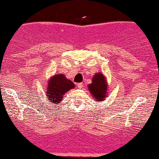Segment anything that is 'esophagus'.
Wrapping results in <instances>:
<instances>
[{
	"label": "esophagus",
	"mask_w": 159,
	"mask_h": 159,
	"mask_svg": "<svg viewBox=\"0 0 159 159\" xmlns=\"http://www.w3.org/2000/svg\"><path fill=\"white\" fill-rule=\"evenodd\" d=\"M77 87L79 88H82V87H83V84H82V83H78L77 84Z\"/></svg>",
	"instance_id": "esophagus-1"
}]
</instances>
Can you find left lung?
<instances>
[{
	"mask_svg": "<svg viewBox=\"0 0 159 159\" xmlns=\"http://www.w3.org/2000/svg\"><path fill=\"white\" fill-rule=\"evenodd\" d=\"M93 99L98 101H102L106 98L107 93V84L103 75L96 74L93 78L92 83L88 85Z\"/></svg>",
	"mask_w": 159,
	"mask_h": 159,
	"instance_id": "obj_1",
	"label": "left lung"
}]
</instances>
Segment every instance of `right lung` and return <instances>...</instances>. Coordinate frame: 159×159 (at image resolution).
Masks as SVG:
<instances>
[{
	"mask_svg": "<svg viewBox=\"0 0 159 159\" xmlns=\"http://www.w3.org/2000/svg\"><path fill=\"white\" fill-rule=\"evenodd\" d=\"M75 88V84L66 79L64 75H57L49 80L46 92V97L50 102L58 103L64 97V93Z\"/></svg>",
	"mask_w": 159,
	"mask_h": 159,
	"instance_id": "right-lung-1",
	"label": "right lung"
}]
</instances>
